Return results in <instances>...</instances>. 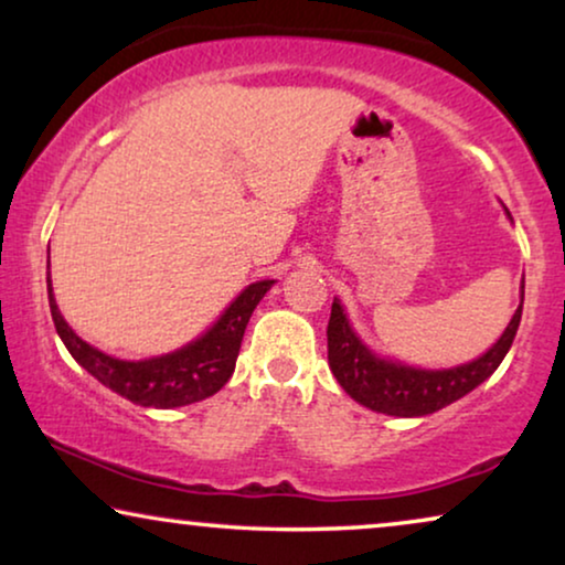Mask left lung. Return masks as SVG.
<instances>
[{
    "label": "left lung",
    "mask_w": 565,
    "mask_h": 565,
    "mask_svg": "<svg viewBox=\"0 0 565 565\" xmlns=\"http://www.w3.org/2000/svg\"><path fill=\"white\" fill-rule=\"evenodd\" d=\"M524 300V282H522ZM522 300L512 321L499 337V342L489 352L466 365L450 370H422L401 362L377 358L373 350H367L354 334L347 319L344 308L334 298L331 303V319L327 329L329 339V367L339 385L358 401V404L373 408L377 414L388 416H427L439 408L450 406L481 385L486 377L493 375V370L507 358L512 347L516 329L522 319Z\"/></svg>",
    "instance_id": "left-lung-1"
}]
</instances>
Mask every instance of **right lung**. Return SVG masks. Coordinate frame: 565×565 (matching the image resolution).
I'll use <instances>...</instances> for the list:
<instances>
[{"label":"right lung","mask_w":565,"mask_h":565,"mask_svg":"<svg viewBox=\"0 0 565 565\" xmlns=\"http://www.w3.org/2000/svg\"><path fill=\"white\" fill-rule=\"evenodd\" d=\"M45 282H49V306L53 323H56L61 342L66 344L72 358L92 377H97L99 383L118 393V396L134 401L138 406L151 408L188 406L218 393L228 383V377L234 375L244 329L252 319L254 308L275 285V280L252 282L249 288L238 292V298L221 313V319L203 337L184 344L182 350L161 354V358L130 362L110 358V354L99 352L97 347L87 344L82 337L74 334V329L68 327L58 311L56 298H53L51 259Z\"/></svg>","instance_id":"right-lung-1"}]
</instances>
